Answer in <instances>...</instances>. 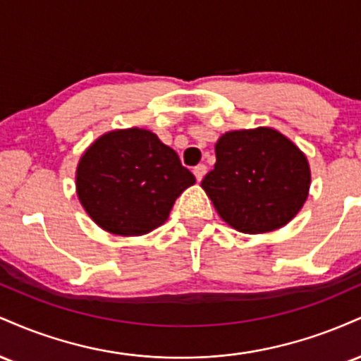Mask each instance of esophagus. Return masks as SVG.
Returning a JSON list of instances; mask_svg holds the SVG:
<instances>
[{"label":"esophagus","mask_w":361,"mask_h":361,"mask_svg":"<svg viewBox=\"0 0 361 361\" xmlns=\"http://www.w3.org/2000/svg\"><path fill=\"white\" fill-rule=\"evenodd\" d=\"M205 173H207L205 164H198V166L193 168V175L197 178V181H202V178L205 176Z\"/></svg>","instance_id":"esophagus-1"}]
</instances>
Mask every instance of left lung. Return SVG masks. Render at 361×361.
<instances>
[{"label":"left lung","instance_id":"obj_1","mask_svg":"<svg viewBox=\"0 0 361 361\" xmlns=\"http://www.w3.org/2000/svg\"><path fill=\"white\" fill-rule=\"evenodd\" d=\"M215 157L202 188L224 221L241 233L280 229L307 198V159L273 128L227 132L215 144Z\"/></svg>","mask_w":361,"mask_h":361}]
</instances>
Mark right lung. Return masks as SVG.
I'll return each instance as SVG.
<instances>
[{
	"label": "right lung",
	"mask_w": 361,
	"mask_h": 361,
	"mask_svg": "<svg viewBox=\"0 0 361 361\" xmlns=\"http://www.w3.org/2000/svg\"><path fill=\"white\" fill-rule=\"evenodd\" d=\"M195 176L171 147L144 128L114 130L91 144L76 171L86 212L102 229L120 235L151 233Z\"/></svg>",
	"instance_id": "1"
}]
</instances>
